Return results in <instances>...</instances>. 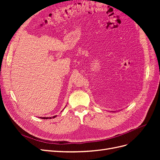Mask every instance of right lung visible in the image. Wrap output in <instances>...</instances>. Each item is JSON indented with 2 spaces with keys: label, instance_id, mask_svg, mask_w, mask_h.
Wrapping results in <instances>:
<instances>
[{
  "label": "right lung",
  "instance_id": "right-lung-1",
  "mask_svg": "<svg viewBox=\"0 0 160 160\" xmlns=\"http://www.w3.org/2000/svg\"><path fill=\"white\" fill-rule=\"evenodd\" d=\"M56 116H57V115H55V116H53V117H52V118H45V117H44V118H41V119H51V118H55L56 117Z\"/></svg>",
  "mask_w": 160,
  "mask_h": 160
}]
</instances>
